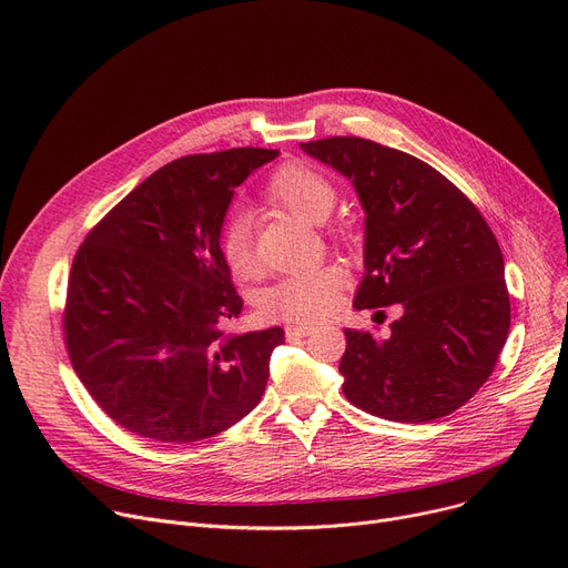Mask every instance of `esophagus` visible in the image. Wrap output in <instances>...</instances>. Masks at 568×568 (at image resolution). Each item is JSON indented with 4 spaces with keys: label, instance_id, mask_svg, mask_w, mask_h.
Instances as JSON below:
<instances>
[{
    "label": "esophagus",
    "instance_id": "obj_1",
    "mask_svg": "<svg viewBox=\"0 0 568 568\" xmlns=\"http://www.w3.org/2000/svg\"><path fill=\"white\" fill-rule=\"evenodd\" d=\"M313 332H315L313 324H287L285 326L287 338H304V336H311Z\"/></svg>",
    "mask_w": 568,
    "mask_h": 568
}]
</instances>
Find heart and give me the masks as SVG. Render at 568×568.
<instances>
[{"mask_svg": "<svg viewBox=\"0 0 568 568\" xmlns=\"http://www.w3.org/2000/svg\"><path fill=\"white\" fill-rule=\"evenodd\" d=\"M266 195L292 216L306 223H320L332 214L336 191L329 179L306 163H285L266 182ZM221 257L236 278L257 274V255L253 248V227L248 216H234L221 234ZM343 272L334 264H317L296 272L257 296L264 317L287 322H317L332 315L338 306Z\"/></svg>", "mask_w": 568, "mask_h": 568, "instance_id": "obj_1", "label": "heart"}]
</instances>
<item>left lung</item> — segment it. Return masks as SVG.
<instances>
[{"label": "left lung", "mask_w": 568, "mask_h": 568, "mask_svg": "<svg viewBox=\"0 0 568 568\" xmlns=\"http://www.w3.org/2000/svg\"><path fill=\"white\" fill-rule=\"evenodd\" d=\"M349 179L366 214L356 311L400 304L392 334L345 329L343 394L359 409L424 424L463 407L509 336L504 257L484 216L444 174L364 138L302 142Z\"/></svg>", "instance_id": "left-lung-1"}]
</instances>
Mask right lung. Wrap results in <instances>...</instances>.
I'll return each instance as SVG.
<instances>
[{
  "label": "right lung",
  "mask_w": 568,
  "mask_h": 568,
  "mask_svg": "<svg viewBox=\"0 0 568 568\" xmlns=\"http://www.w3.org/2000/svg\"><path fill=\"white\" fill-rule=\"evenodd\" d=\"M278 156L227 149L168 163L87 234L64 313L75 375L114 424L186 444L260 403L281 326L227 334L244 302L221 257L234 189Z\"/></svg>",
  "instance_id": "obj_1"
}]
</instances>
